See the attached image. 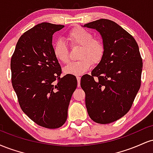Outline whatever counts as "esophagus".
Listing matches in <instances>:
<instances>
[{"label":"esophagus","instance_id":"obj_1","mask_svg":"<svg viewBox=\"0 0 153 153\" xmlns=\"http://www.w3.org/2000/svg\"><path fill=\"white\" fill-rule=\"evenodd\" d=\"M76 78H77V80H78V87H79L80 86V77L77 76Z\"/></svg>","mask_w":153,"mask_h":153}]
</instances>
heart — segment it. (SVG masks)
Segmentation results:
<instances>
[{"label":"heart","instance_id":"1","mask_svg":"<svg viewBox=\"0 0 153 153\" xmlns=\"http://www.w3.org/2000/svg\"><path fill=\"white\" fill-rule=\"evenodd\" d=\"M71 47H80L77 62H72L64 68L65 74L80 75L85 73L94 64H98L104 54V45L101 40L94 37L91 31L82 27H75L67 35ZM55 58L63 64L70 62V54L68 47L62 40H58L53 46Z\"/></svg>","mask_w":153,"mask_h":153}]
</instances>
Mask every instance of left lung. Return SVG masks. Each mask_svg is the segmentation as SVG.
<instances>
[{"mask_svg":"<svg viewBox=\"0 0 153 153\" xmlns=\"http://www.w3.org/2000/svg\"><path fill=\"white\" fill-rule=\"evenodd\" d=\"M101 35L104 54L101 62L80 80L89 117L109 124L129 111L141 85L143 59L137 42L119 24L101 19L84 25Z\"/></svg>","mask_w":153,"mask_h":153,"instance_id":"1","label":"left lung"}]
</instances>
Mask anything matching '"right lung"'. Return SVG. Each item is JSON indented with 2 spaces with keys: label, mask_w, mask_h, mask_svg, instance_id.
Masks as SVG:
<instances>
[{
  "label": "right lung",
  "mask_w": 153,
  "mask_h": 153,
  "mask_svg": "<svg viewBox=\"0 0 153 153\" xmlns=\"http://www.w3.org/2000/svg\"><path fill=\"white\" fill-rule=\"evenodd\" d=\"M64 25L43 22L19 38L10 59L11 82L23 111L38 125L62 127L77 79L62 69L53 53L52 35Z\"/></svg>",
  "instance_id": "1"
}]
</instances>
